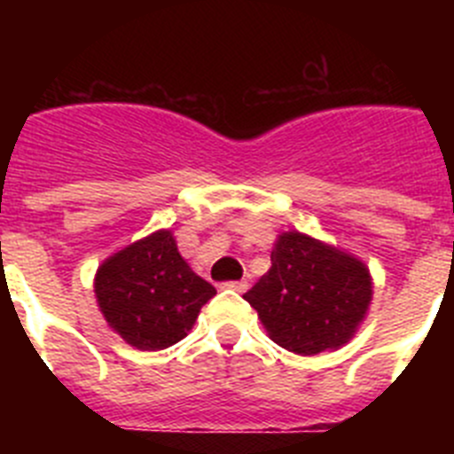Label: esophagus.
<instances>
[{
    "instance_id": "esophagus-1",
    "label": "esophagus",
    "mask_w": 454,
    "mask_h": 454,
    "mask_svg": "<svg viewBox=\"0 0 454 454\" xmlns=\"http://www.w3.org/2000/svg\"><path fill=\"white\" fill-rule=\"evenodd\" d=\"M227 288H231V291H239V293H246L247 291V282L246 279H240V282H227L224 284Z\"/></svg>"
}]
</instances>
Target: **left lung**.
Wrapping results in <instances>:
<instances>
[{
  "label": "left lung",
  "instance_id": "obj_1",
  "mask_svg": "<svg viewBox=\"0 0 454 454\" xmlns=\"http://www.w3.org/2000/svg\"><path fill=\"white\" fill-rule=\"evenodd\" d=\"M270 270L243 295L284 350L314 356L352 340L372 300V277L359 256L302 231H282Z\"/></svg>",
  "mask_w": 454,
  "mask_h": 454
}]
</instances>
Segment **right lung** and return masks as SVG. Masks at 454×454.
<instances>
[{
	"label": "right lung",
	"instance_id": "right-lung-1",
	"mask_svg": "<svg viewBox=\"0 0 454 454\" xmlns=\"http://www.w3.org/2000/svg\"><path fill=\"white\" fill-rule=\"evenodd\" d=\"M215 288L192 272L170 230L122 247L95 272V298L108 327L136 350L182 340Z\"/></svg>",
	"mask_w": 454,
	"mask_h": 454
}]
</instances>
